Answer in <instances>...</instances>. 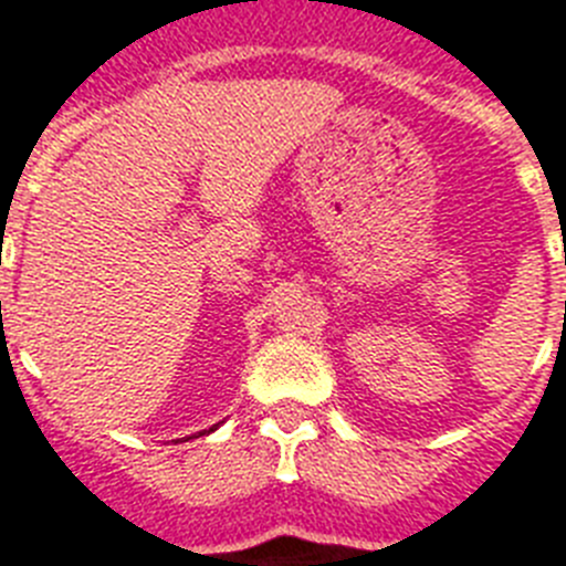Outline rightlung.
I'll list each match as a JSON object with an SVG mask.
<instances>
[{
	"label": "right lung",
	"mask_w": 566,
	"mask_h": 566,
	"mask_svg": "<svg viewBox=\"0 0 566 566\" xmlns=\"http://www.w3.org/2000/svg\"><path fill=\"white\" fill-rule=\"evenodd\" d=\"M210 431H217V428H210ZM210 431H208V433H210ZM202 433H205V431H202Z\"/></svg>",
	"instance_id": "1"
}]
</instances>
